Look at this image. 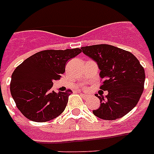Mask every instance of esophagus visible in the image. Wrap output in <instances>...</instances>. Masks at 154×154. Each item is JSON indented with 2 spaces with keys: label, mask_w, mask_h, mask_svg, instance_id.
I'll use <instances>...</instances> for the list:
<instances>
[{
  "label": "esophagus",
  "mask_w": 154,
  "mask_h": 154,
  "mask_svg": "<svg viewBox=\"0 0 154 154\" xmlns=\"http://www.w3.org/2000/svg\"><path fill=\"white\" fill-rule=\"evenodd\" d=\"M80 94H81V96L83 97L84 99H86L88 98V95L87 94H82V93H80Z\"/></svg>",
  "instance_id": "esophagus-1"
}]
</instances>
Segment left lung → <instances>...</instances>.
I'll return each mask as SVG.
<instances>
[{"mask_svg": "<svg viewBox=\"0 0 154 154\" xmlns=\"http://www.w3.org/2000/svg\"><path fill=\"white\" fill-rule=\"evenodd\" d=\"M82 51L97 63L103 80L100 89L108 91L105 97L96 94L101 105L94 114L108 121L124 117L143 93L146 74L142 65L133 53L110 45L82 47Z\"/></svg>", "mask_w": 154, "mask_h": 154, "instance_id": "1", "label": "left lung"}]
</instances>
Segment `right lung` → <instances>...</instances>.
<instances>
[{
    "instance_id": "right-lung-1",
    "label": "right lung",
    "mask_w": 154,
    "mask_h": 154,
    "mask_svg": "<svg viewBox=\"0 0 154 154\" xmlns=\"http://www.w3.org/2000/svg\"><path fill=\"white\" fill-rule=\"evenodd\" d=\"M82 53L76 48L43 50L35 53L16 68L12 74L10 92L17 109L32 122H45L61 114L72 92L52 90L53 80L60 79L65 64Z\"/></svg>"
}]
</instances>
